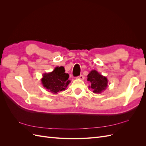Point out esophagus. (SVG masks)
I'll list each match as a JSON object with an SVG mask.
<instances>
[{"label":"esophagus","mask_w":146,"mask_h":146,"mask_svg":"<svg viewBox=\"0 0 146 146\" xmlns=\"http://www.w3.org/2000/svg\"><path fill=\"white\" fill-rule=\"evenodd\" d=\"M78 78L80 79V80H83V79H84V77H83V76H82V75H80V76L78 77Z\"/></svg>","instance_id":"34e87169"}]
</instances>
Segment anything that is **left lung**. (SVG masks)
<instances>
[{"mask_svg": "<svg viewBox=\"0 0 146 146\" xmlns=\"http://www.w3.org/2000/svg\"><path fill=\"white\" fill-rule=\"evenodd\" d=\"M87 80L90 82L89 88L93 91L94 93L100 94L106 90L108 86L107 78L99 74L96 70H92L87 76Z\"/></svg>", "mask_w": 146, "mask_h": 146, "instance_id": "8db88e82", "label": "left lung"}]
</instances>
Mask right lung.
Wrapping results in <instances>:
<instances>
[{
    "label": "right lung",
    "instance_id": "obj_1",
    "mask_svg": "<svg viewBox=\"0 0 146 146\" xmlns=\"http://www.w3.org/2000/svg\"><path fill=\"white\" fill-rule=\"evenodd\" d=\"M69 74L65 72L63 66H57L53 71L42 74L41 83L44 88L53 94L64 91L70 83Z\"/></svg>",
    "mask_w": 146,
    "mask_h": 146
}]
</instances>
